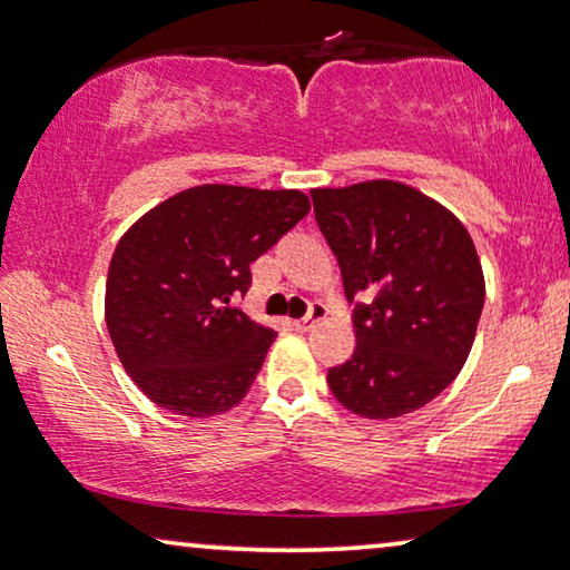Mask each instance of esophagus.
Segmentation results:
<instances>
[{"label": "esophagus", "mask_w": 570, "mask_h": 570, "mask_svg": "<svg viewBox=\"0 0 570 570\" xmlns=\"http://www.w3.org/2000/svg\"><path fill=\"white\" fill-rule=\"evenodd\" d=\"M321 321H325V307L323 305H313L305 317L294 321V328H297V331H309V328H315V325L321 323Z\"/></svg>", "instance_id": "1"}]
</instances>
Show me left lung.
<instances>
[{"mask_svg": "<svg viewBox=\"0 0 570 570\" xmlns=\"http://www.w3.org/2000/svg\"><path fill=\"white\" fill-rule=\"evenodd\" d=\"M315 218L354 307L352 360L328 370L338 404L393 420L440 396L472 352L484 276L466 226L391 179L313 189Z\"/></svg>", "mask_w": 570, "mask_h": 570, "instance_id": "obj_1", "label": "left lung"}]
</instances>
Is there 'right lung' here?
<instances>
[{"mask_svg": "<svg viewBox=\"0 0 570 570\" xmlns=\"http://www.w3.org/2000/svg\"><path fill=\"white\" fill-rule=\"evenodd\" d=\"M307 214L299 189L200 185L125 232L106 276V328L154 404L200 420L247 396L276 331L234 299L253 284L249 265Z\"/></svg>", "mask_w": 570, "mask_h": 570, "instance_id": "add662e5", "label": "right lung"}]
</instances>
